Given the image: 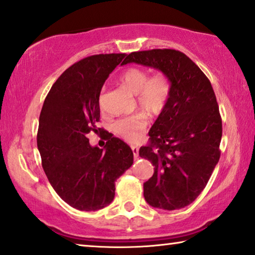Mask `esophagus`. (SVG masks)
I'll list each match as a JSON object with an SVG mask.
<instances>
[{
	"label": "esophagus",
	"instance_id": "1",
	"mask_svg": "<svg viewBox=\"0 0 255 255\" xmlns=\"http://www.w3.org/2000/svg\"><path fill=\"white\" fill-rule=\"evenodd\" d=\"M131 151H132V154H134V158L137 159V157H138V147L137 146H131Z\"/></svg>",
	"mask_w": 255,
	"mask_h": 255
}]
</instances>
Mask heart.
I'll list each match as a JSON object with an SVG mask.
<instances>
[{"label": "heart", "instance_id": "1", "mask_svg": "<svg viewBox=\"0 0 255 255\" xmlns=\"http://www.w3.org/2000/svg\"><path fill=\"white\" fill-rule=\"evenodd\" d=\"M120 82L131 94L136 95L139 108L150 115L164 111L170 96V80L165 73H155L149 78V72L139 67H129L121 74ZM145 118L140 115L118 120L113 125L116 134L128 142H137L146 128Z\"/></svg>", "mask_w": 255, "mask_h": 255}]
</instances>
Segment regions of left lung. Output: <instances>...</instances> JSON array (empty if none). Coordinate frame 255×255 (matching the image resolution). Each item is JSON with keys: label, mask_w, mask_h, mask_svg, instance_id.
<instances>
[{"label": "left lung", "mask_w": 255, "mask_h": 255, "mask_svg": "<svg viewBox=\"0 0 255 255\" xmlns=\"http://www.w3.org/2000/svg\"><path fill=\"white\" fill-rule=\"evenodd\" d=\"M155 68L170 80V96L149 131L140 158L154 166L143 184L152 207L174 211L200 195L220 159L222 121L214 90L203 71L183 52L153 49L129 54L121 65Z\"/></svg>", "instance_id": "1"}]
</instances>
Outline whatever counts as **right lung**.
I'll return each instance as SVG.
<instances>
[{
    "label": "right lung",
    "mask_w": 255,
    "mask_h": 255,
    "mask_svg": "<svg viewBox=\"0 0 255 255\" xmlns=\"http://www.w3.org/2000/svg\"><path fill=\"white\" fill-rule=\"evenodd\" d=\"M125 56L94 55L73 64L52 85L41 110L36 142L43 170L57 195L80 211L111 204L117 178L134 161L119 138L110 137L104 149L87 138L97 130L102 87Z\"/></svg>",
    "instance_id": "right-lung-1"
}]
</instances>
